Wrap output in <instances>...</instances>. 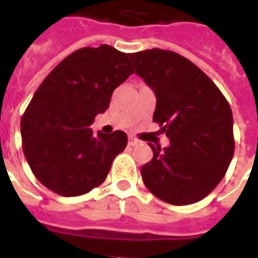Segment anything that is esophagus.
<instances>
[{
  "instance_id": "obj_1",
  "label": "esophagus",
  "mask_w": 258,
  "mask_h": 258,
  "mask_svg": "<svg viewBox=\"0 0 258 258\" xmlns=\"http://www.w3.org/2000/svg\"><path fill=\"white\" fill-rule=\"evenodd\" d=\"M138 143H139V141H138V139H135L134 137H128V146L134 147V146H137Z\"/></svg>"
}]
</instances>
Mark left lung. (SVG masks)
<instances>
[{
  "instance_id": "1",
  "label": "left lung",
  "mask_w": 258,
  "mask_h": 258,
  "mask_svg": "<svg viewBox=\"0 0 258 258\" xmlns=\"http://www.w3.org/2000/svg\"><path fill=\"white\" fill-rule=\"evenodd\" d=\"M130 58L155 93L153 119L170 139L163 150L149 143L154 157L142 166V179L167 204H196L220 183L234 154L230 105L196 64L175 52L155 48Z\"/></svg>"
}]
</instances>
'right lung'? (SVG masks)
<instances>
[{"instance_id": "obj_1", "label": "right lung", "mask_w": 258, "mask_h": 258, "mask_svg": "<svg viewBox=\"0 0 258 258\" xmlns=\"http://www.w3.org/2000/svg\"><path fill=\"white\" fill-rule=\"evenodd\" d=\"M131 74L128 53L104 44L71 53L41 83L22 115L21 137L26 162L45 187L78 197L104 182L127 135H93L89 125Z\"/></svg>"}]
</instances>
